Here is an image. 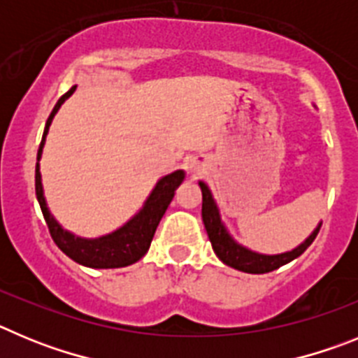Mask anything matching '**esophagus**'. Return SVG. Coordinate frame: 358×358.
<instances>
[{"label":"esophagus","instance_id":"obj_1","mask_svg":"<svg viewBox=\"0 0 358 358\" xmlns=\"http://www.w3.org/2000/svg\"><path fill=\"white\" fill-rule=\"evenodd\" d=\"M188 169H189V172H199V170H201V163H199L197 159H189Z\"/></svg>","mask_w":358,"mask_h":358}]
</instances>
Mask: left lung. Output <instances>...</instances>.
<instances>
[{
	"mask_svg": "<svg viewBox=\"0 0 358 358\" xmlns=\"http://www.w3.org/2000/svg\"><path fill=\"white\" fill-rule=\"evenodd\" d=\"M199 186H201L202 192V222H204V227H206L211 248H213L215 255L218 256V260L222 262V264H226L227 267L236 268V271H242V273H271V271L280 268L281 265L296 260L297 256H301L310 248V243L314 242L319 229H321V222H319L314 227V231L299 245H296L290 251L278 252V255H265V252L252 251V249L245 248L243 243H240L229 233V229H227V226L222 220L220 210H218L217 201H215L213 194H211L210 186L204 181H199Z\"/></svg>",
	"mask_w": 358,
	"mask_h": 358,
	"instance_id": "obj_1",
	"label": "left lung"
}]
</instances>
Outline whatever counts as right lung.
<instances>
[{"label":"right lung","mask_w":358,"mask_h":358,"mask_svg":"<svg viewBox=\"0 0 358 358\" xmlns=\"http://www.w3.org/2000/svg\"><path fill=\"white\" fill-rule=\"evenodd\" d=\"M77 90V85H73L71 90L59 98V102L53 107L52 115H50L46 127H44L43 141H41L39 152H37V164H36V195L39 201L41 211L44 215V220L48 224V229L52 233L53 242L57 248L61 249L66 256H69L73 262L91 268H118L127 267V265L136 264V262L147 255L150 242L154 238L159 220L163 218L164 211L172 202L176 189L181 186L185 181V170H176L172 173H166L161 179H157L156 186L152 188L148 197L145 199L143 206L136 211L127 222L116 227L107 235L94 236V238H85L78 236L71 231L66 229L50 211L48 202L44 197L43 188V176H41V157H43V148L46 143V136H48L50 125L53 118L59 113L62 103L71 96Z\"/></svg>","instance_id":"right-lung-1"}]
</instances>
